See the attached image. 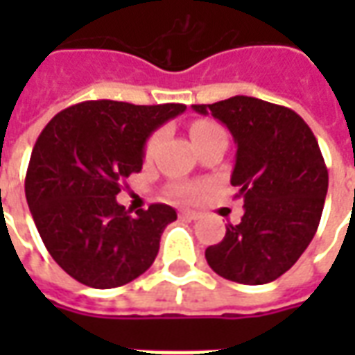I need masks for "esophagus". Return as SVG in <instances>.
I'll return each mask as SVG.
<instances>
[{
    "label": "esophagus",
    "instance_id": "34e87169",
    "mask_svg": "<svg viewBox=\"0 0 355 355\" xmlns=\"http://www.w3.org/2000/svg\"><path fill=\"white\" fill-rule=\"evenodd\" d=\"M180 215H182V218H186V220H198V218L201 216L198 211H190V209H184Z\"/></svg>",
    "mask_w": 355,
    "mask_h": 355
}]
</instances>
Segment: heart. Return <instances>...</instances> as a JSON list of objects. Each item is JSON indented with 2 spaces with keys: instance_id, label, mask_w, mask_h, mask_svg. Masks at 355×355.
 Listing matches in <instances>:
<instances>
[{
  "instance_id": "1",
  "label": "heart",
  "mask_w": 355,
  "mask_h": 355,
  "mask_svg": "<svg viewBox=\"0 0 355 355\" xmlns=\"http://www.w3.org/2000/svg\"><path fill=\"white\" fill-rule=\"evenodd\" d=\"M220 131H223V127L218 123H215V121H209V119H198V121H193L192 127H190V135H192V139L196 144L201 142L203 139L211 137V135H215V132ZM162 131H155L148 137L146 144H144V157H152V155H154L155 148L162 142ZM178 193H180L182 198H193V196H196V190H193V188H184V190H180Z\"/></svg>"
}]
</instances>
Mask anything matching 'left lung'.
Wrapping results in <instances>:
<instances>
[{
  "instance_id": "left-lung-1",
  "label": "left lung",
  "mask_w": 355,
  "mask_h": 355,
  "mask_svg": "<svg viewBox=\"0 0 355 355\" xmlns=\"http://www.w3.org/2000/svg\"><path fill=\"white\" fill-rule=\"evenodd\" d=\"M230 129L238 144L232 186L243 200L239 224L205 249L207 264L230 282L277 279L304 253L320 226L329 173L312 129L291 108L254 96L193 104Z\"/></svg>"
}]
</instances>
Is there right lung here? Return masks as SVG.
<instances>
[{
  "label": "right lung",
  "mask_w": 355,
  "mask_h": 355,
  "mask_svg": "<svg viewBox=\"0 0 355 355\" xmlns=\"http://www.w3.org/2000/svg\"><path fill=\"white\" fill-rule=\"evenodd\" d=\"M184 104L87 101L58 112L35 140L24 192L35 228L66 274L112 289L144 274L175 209L152 203L131 215L116 201L142 169L144 142Z\"/></svg>",
  "instance_id": "obj_1"
}]
</instances>
